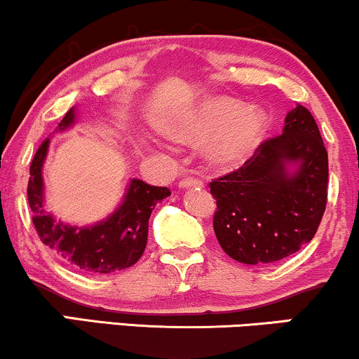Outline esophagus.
<instances>
[{
    "label": "esophagus",
    "mask_w": 359,
    "mask_h": 359,
    "mask_svg": "<svg viewBox=\"0 0 359 359\" xmlns=\"http://www.w3.org/2000/svg\"><path fill=\"white\" fill-rule=\"evenodd\" d=\"M202 180H198V179H194V177H189V179H184V180H180V184H179V187L180 189H191V187H202Z\"/></svg>",
    "instance_id": "1"
}]
</instances>
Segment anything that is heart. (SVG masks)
Wrapping results in <instances>:
<instances>
[{
    "label": "heart",
    "instance_id": "1",
    "mask_svg": "<svg viewBox=\"0 0 359 359\" xmlns=\"http://www.w3.org/2000/svg\"><path fill=\"white\" fill-rule=\"evenodd\" d=\"M161 132L180 144L207 138L205 155L215 167L231 168L256 152L267 132V115L241 100L215 97L177 111L161 123Z\"/></svg>",
    "mask_w": 359,
    "mask_h": 359
}]
</instances>
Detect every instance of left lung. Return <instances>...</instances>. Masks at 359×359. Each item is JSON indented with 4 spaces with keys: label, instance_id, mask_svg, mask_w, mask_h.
Segmentation results:
<instances>
[{
    "label": "left lung",
    "instance_id": "8db88e82",
    "mask_svg": "<svg viewBox=\"0 0 359 359\" xmlns=\"http://www.w3.org/2000/svg\"><path fill=\"white\" fill-rule=\"evenodd\" d=\"M209 187L217 201L214 232L227 256L261 266L297 252L316 234L327 198V152L311 111L292 109L283 133Z\"/></svg>",
    "mask_w": 359,
    "mask_h": 359
}]
</instances>
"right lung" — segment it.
<instances>
[{
	"mask_svg": "<svg viewBox=\"0 0 359 359\" xmlns=\"http://www.w3.org/2000/svg\"><path fill=\"white\" fill-rule=\"evenodd\" d=\"M75 122L76 111L73 107L56 130L65 132ZM48 147L50 138H46L34 154L28 180V204L41 243L63 262L85 273L109 274L135 264L145 250L150 214L158 202L170 196V191L132 179L120 205L107 219L83 227L63 224L45 210L43 163Z\"/></svg>",
	"mask_w": 359,
	"mask_h": 359,
	"instance_id": "obj_1",
	"label": "right lung"
}]
</instances>
